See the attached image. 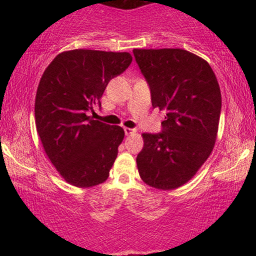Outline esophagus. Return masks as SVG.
Here are the masks:
<instances>
[{
    "mask_svg": "<svg viewBox=\"0 0 256 256\" xmlns=\"http://www.w3.org/2000/svg\"><path fill=\"white\" fill-rule=\"evenodd\" d=\"M124 131H125V134H126V136H131V134H134V132H136V128H124Z\"/></svg>",
    "mask_w": 256,
    "mask_h": 256,
    "instance_id": "obj_1",
    "label": "esophagus"
}]
</instances>
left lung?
Instances as JSON below:
<instances>
[{
	"label": "left lung",
	"mask_w": 256,
	"mask_h": 256,
	"mask_svg": "<svg viewBox=\"0 0 256 256\" xmlns=\"http://www.w3.org/2000/svg\"><path fill=\"white\" fill-rule=\"evenodd\" d=\"M134 55L152 107L166 110L161 132L142 134L138 172L152 188L176 189L213 150L222 112L218 80L207 61L184 49H134Z\"/></svg>",
	"instance_id": "8db88e82"
}]
</instances>
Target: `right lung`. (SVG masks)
<instances>
[{
    "instance_id": "right-lung-1",
    "label": "right lung",
    "mask_w": 256,
    "mask_h": 256,
    "mask_svg": "<svg viewBox=\"0 0 256 256\" xmlns=\"http://www.w3.org/2000/svg\"><path fill=\"white\" fill-rule=\"evenodd\" d=\"M128 52L74 49L58 54L40 78L34 102L38 136L67 183L90 188L104 183L125 132L92 120L112 78L130 66Z\"/></svg>"
}]
</instances>
